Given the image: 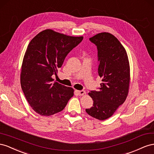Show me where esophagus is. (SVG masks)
I'll list each match as a JSON object with an SVG mask.
<instances>
[{"mask_svg":"<svg viewBox=\"0 0 154 154\" xmlns=\"http://www.w3.org/2000/svg\"><path fill=\"white\" fill-rule=\"evenodd\" d=\"M77 93L79 95H83L85 94V91L84 90H77Z\"/></svg>","mask_w":154,"mask_h":154,"instance_id":"34e87169","label":"esophagus"}]
</instances>
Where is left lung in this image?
I'll return each instance as SVG.
<instances>
[{"label":"left lung","mask_w":154,"mask_h":154,"mask_svg":"<svg viewBox=\"0 0 154 154\" xmlns=\"http://www.w3.org/2000/svg\"><path fill=\"white\" fill-rule=\"evenodd\" d=\"M90 41L97 48L98 73L102 83L97 91L88 93L94 104L86 112L97 119L103 121L115 113L128 95L129 61L125 48L112 34L100 33L90 38Z\"/></svg>","instance_id":"1"}]
</instances>
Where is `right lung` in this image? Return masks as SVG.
<instances>
[{
	"label": "right lung",
	"mask_w": 154,
	"mask_h": 154,
	"mask_svg": "<svg viewBox=\"0 0 154 154\" xmlns=\"http://www.w3.org/2000/svg\"><path fill=\"white\" fill-rule=\"evenodd\" d=\"M82 39L45 29L30 41L22 64L20 85L28 103L39 115L62 111L73 97L72 88L53 82L52 75Z\"/></svg>",
	"instance_id": "obj_1"
}]
</instances>
